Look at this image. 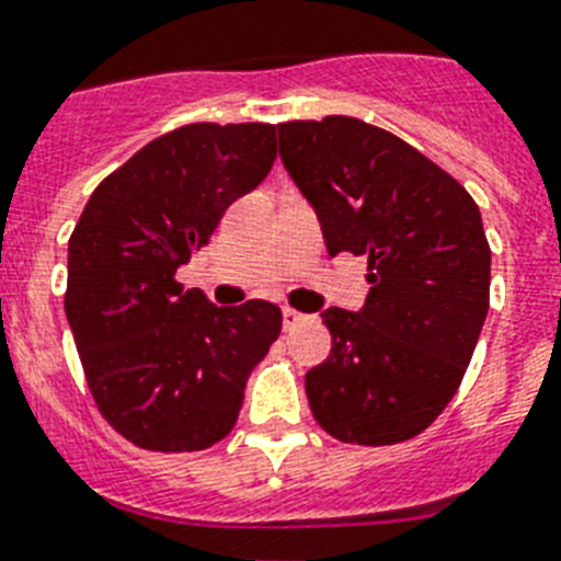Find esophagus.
I'll return each instance as SVG.
<instances>
[{
  "label": "esophagus",
  "instance_id": "1",
  "mask_svg": "<svg viewBox=\"0 0 561 561\" xmlns=\"http://www.w3.org/2000/svg\"><path fill=\"white\" fill-rule=\"evenodd\" d=\"M299 320H302V314H299V311H294V308H282V323H285V329H294Z\"/></svg>",
  "mask_w": 561,
  "mask_h": 561
}]
</instances>
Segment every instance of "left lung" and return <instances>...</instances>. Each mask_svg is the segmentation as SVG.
<instances>
[{
    "instance_id": "obj_1",
    "label": "left lung",
    "mask_w": 561,
    "mask_h": 561,
    "mask_svg": "<svg viewBox=\"0 0 561 561\" xmlns=\"http://www.w3.org/2000/svg\"><path fill=\"white\" fill-rule=\"evenodd\" d=\"M279 157L329 255H367L360 311L325 308L332 352L306 373L311 413L341 443L422 434L460 387L489 311L478 203L425 153L360 118L279 125Z\"/></svg>"
}]
</instances>
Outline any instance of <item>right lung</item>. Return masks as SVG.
Listing matches in <instances>:
<instances>
[{
	"instance_id": "obj_1",
	"label": "right lung",
	"mask_w": 561,
	"mask_h": 561,
	"mask_svg": "<svg viewBox=\"0 0 561 561\" xmlns=\"http://www.w3.org/2000/svg\"><path fill=\"white\" fill-rule=\"evenodd\" d=\"M273 160L276 125H186L101 180L75 224L66 320L101 416L139 448L220 443L247 378L279 337V306L218 308L178 282Z\"/></svg>"
}]
</instances>
